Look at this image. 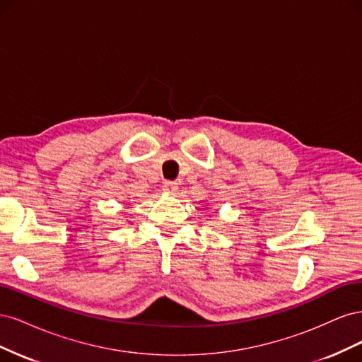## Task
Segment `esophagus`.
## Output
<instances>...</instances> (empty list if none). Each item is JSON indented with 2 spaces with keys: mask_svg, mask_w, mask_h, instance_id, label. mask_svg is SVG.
<instances>
[{
  "mask_svg": "<svg viewBox=\"0 0 362 362\" xmlns=\"http://www.w3.org/2000/svg\"><path fill=\"white\" fill-rule=\"evenodd\" d=\"M163 190L168 192V193H177L178 192V182L164 181L163 182Z\"/></svg>",
  "mask_w": 362,
  "mask_h": 362,
  "instance_id": "34e87169",
  "label": "esophagus"
}]
</instances>
